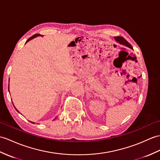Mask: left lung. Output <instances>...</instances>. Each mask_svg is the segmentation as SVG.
<instances>
[{
  "label": "left lung",
  "instance_id": "obj_1",
  "mask_svg": "<svg viewBox=\"0 0 160 160\" xmlns=\"http://www.w3.org/2000/svg\"><path fill=\"white\" fill-rule=\"evenodd\" d=\"M114 39L116 40L117 42L119 43L120 44H122V45H124L125 46H127L128 48H131V49H133V48L131 46V44L129 43V42H128V41L122 38V37H121V36L114 37Z\"/></svg>",
  "mask_w": 160,
  "mask_h": 160
}]
</instances>
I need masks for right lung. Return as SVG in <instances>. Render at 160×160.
I'll return each instance as SVG.
<instances>
[{"mask_svg":"<svg viewBox=\"0 0 160 160\" xmlns=\"http://www.w3.org/2000/svg\"><path fill=\"white\" fill-rule=\"evenodd\" d=\"M38 36H42V35H41L40 34H35V35H32V37H31V38H30L27 41V42H26V43H27V42H29V41L30 40H31V39H34V38H37V37H38ZM16 110L18 111V112H19V111H18L16 108ZM56 118H57V117H55V118H54V120H55L56 119ZM30 122H32V123H34V122H31V121H30Z\"/></svg>","mask_w":160,"mask_h":160,"instance_id":"1","label":"right lung"}]
</instances>
